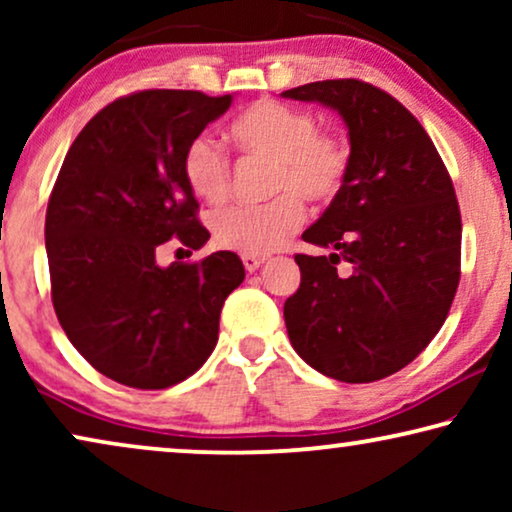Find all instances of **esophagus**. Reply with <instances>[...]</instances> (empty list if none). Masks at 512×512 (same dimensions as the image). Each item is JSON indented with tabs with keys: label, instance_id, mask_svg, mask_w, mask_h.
<instances>
[{
	"label": "esophagus",
	"instance_id": "34e87169",
	"mask_svg": "<svg viewBox=\"0 0 512 512\" xmlns=\"http://www.w3.org/2000/svg\"><path fill=\"white\" fill-rule=\"evenodd\" d=\"M242 263L244 268H247V272H256L261 265L265 263V256H251V254H244L242 256Z\"/></svg>",
	"mask_w": 512,
	"mask_h": 512
}]
</instances>
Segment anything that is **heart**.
Masks as SVG:
<instances>
[{"mask_svg": "<svg viewBox=\"0 0 512 512\" xmlns=\"http://www.w3.org/2000/svg\"><path fill=\"white\" fill-rule=\"evenodd\" d=\"M230 142L247 160L270 163V202L258 207H226L212 214V235L221 249L265 256L277 251L305 221L303 198L331 205L340 198L352 170L347 139L319 130L310 111L279 100L249 104L228 125ZM181 172L191 191L209 205L226 200L230 163L212 137L198 135L186 144Z\"/></svg>", "mask_w": 512, "mask_h": 512, "instance_id": "obj_1", "label": "heart"}]
</instances>
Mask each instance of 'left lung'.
Returning a JSON list of instances; mask_svg holds the SVG:
<instances>
[{
    "label": "left lung",
    "mask_w": 512,
    "mask_h": 512,
    "mask_svg": "<svg viewBox=\"0 0 512 512\" xmlns=\"http://www.w3.org/2000/svg\"><path fill=\"white\" fill-rule=\"evenodd\" d=\"M282 95L338 111L352 146L340 198L303 233L333 254H296L300 286L284 303L289 340L326 377L382 380L424 352L457 293L452 179L422 123L366 81H314Z\"/></svg>",
    "instance_id": "left-lung-1"
}]
</instances>
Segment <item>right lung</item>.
I'll use <instances>...</instances> for the list:
<instances>
[{
  "label": "right lung",
  "instance_id": "obj_1",
  "mask_svg": "<svg viewBox=\"0 0 512 512\" xmlns=\"http://www.w3.org/2000/svg\"><path fill=\"white\" fill-rule=\"evenodd\" d=\"M233 95L139 90L90 118L46 209L51 298L62 331L109 380L167 389L214 352L226 298L244 279L233 251L160 268V244L209 240L181 172L186 144Z\"/></svg>",
  "mask_w": 512,
  "mask_h": 512
}]
</instances>
